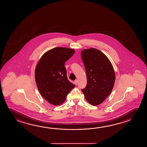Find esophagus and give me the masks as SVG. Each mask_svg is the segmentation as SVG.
<instances>
[{"mask_svg":"<svg viewBox=\"0 0 147 147\" xmlns=\"http://www.w3.org/2000/svg\"><path fill=\"white\" fill-rule=\"evenodd\" d=\"M74 83H75V85H77V84H78V80H75V81H74Z\"/></svg>","mask_w":147,"mask_h":147,"instance_id":"34e87169","label":"esophagus"}]
</instances>
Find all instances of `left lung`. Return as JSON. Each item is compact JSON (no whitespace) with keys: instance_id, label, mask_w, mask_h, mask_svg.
<instances>
[{"instance_id":"obj_1","label":"left lung","mask_w":147,"mask_h":147,"mask_svg":"<svg viewBox=\"0 0 147 147\" xmlns=\"http://www.w3.org/2000/svg\"><path fill=\"white\" fill-rule=\"evenodd\" d=\"M82 60L86 71L87 85L82 89L91 105L101 104L114 86L115 76L112 64L102 51L96 49L81 51Z\"/></svg>"}]
</instances>
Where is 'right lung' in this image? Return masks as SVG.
I'll return each instance as SVG.
<instances>
[{"label":"right lung","mask_w":147,"mask_h":147,"mask_svg":"<svg viewBox=\"0 0 147 147\" xmlns=\"http://www.w3.org/2000/svg\"><path fill=\"white\" fill-rule=\"evenodd\" d=\"M75 50L55 47L41 57L35 69V80L41 96L52 105H61L75 87L67 77L65 63Z\"/></svg>","instance_id":"obj_1"}]
</instances>
